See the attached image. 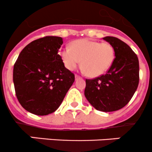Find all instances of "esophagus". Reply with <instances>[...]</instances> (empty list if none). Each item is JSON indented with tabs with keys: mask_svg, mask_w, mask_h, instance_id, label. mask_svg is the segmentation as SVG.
I'll use <instances>...</instances> for the list:
<instances>
[{
	"mask_svg": "<svg viewBox=\"0 0 152 152\" xmlns=\"http://www.w3.org/2000/svg\"><path fill=\"white\" fill-rule=\"evenodd\" d=\"M80 77L79 75H75V80H77V79H80Z\"/></svg>",
	"mask_w": 152,
	"mask_h": 152,
	"instance_id": "34e87169",
	"label": "esophagus"
}]
</instances>
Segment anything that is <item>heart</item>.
I'll list each match as a JSON object with an SVG mask.
<instances>
[{
	"label": "heart",
	"mask_w": 152,
	"mask_h": 152,
	"mask_svg": "<svg viewBox=\"0 0 152 152\" xmlns=\"http://www.w3.org/2000/svg\"><path fill=\"white\" fill-rule=\"evenodd\" d=\"M115 54V49L110 43L88 39L75 40L71 48L66 46L60 51V55L67 69H75L81 61L83 70L91 77L104 74L110 68Z\"/></svg>",
	"instance_id": "b5f03b06"
}]
</instances>
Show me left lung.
I'll list each match as a JSON object with an SVG mask.
<instances>
[{"mask_svg": "<svg viewBox=\"0 0 152 152\" xmlns=\"http://www.w3.org/2000/svg\"><path fill=\"white\" fill-rule=\"evenodd\" d=\"M115 49V58L105 75L86 80L84 94L93 107L115 112L130 101L139 84V61L126 43L115 37H103Z\"/></svg>", "mask_w": 152, "mask_h": 152, "instance_id": "left-lung-1", "label": "left lung"}]
</instances>
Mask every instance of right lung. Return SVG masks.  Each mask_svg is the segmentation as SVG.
I'll use <instances>...</instances> for the list:
<instances>
[{
	"mask_svg": "<svg viewBox=\"0 0 152 152\" xmlns=\"http://www.w3.org/2000/svg\"><path fill=\"white\" fill-rule=\"evenodd\" d=\"M63 39L46 36L23 48L14 65L13 82L22 107L36 115L55 112L75 81L58 51Z\"/></svg>",
	"mask_w": 152,
	"mask_h": 152,
	"instance_id": "right-lung-1",
	"label": "right lung"
}]
</instances>
